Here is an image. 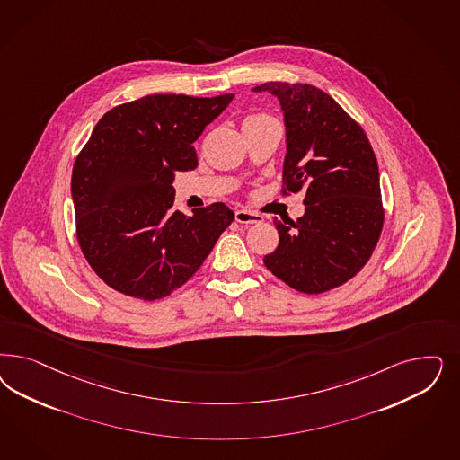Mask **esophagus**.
Here are the masks:
<instances>
[{
  "mask_svg": "<svg viewBox=\"0 0 460 460\" xmlns=\"http://www.w3.org/2000/svg\"><path fill=\"white\" fill-rule=\"evenodd\" d=\"M235 220L238 223H243V225H252V223L262 222V217L253 213V211H249V209H237L235 211Z\"/></svg>",
  "mask_w": 460,
  "mask_h": 460,
  "instance_id": "34e87169",
  "label": "esophagus"
}]
</instances>
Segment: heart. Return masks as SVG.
<instances>
[{"label":"heart","instance_id":"obj_1","mask_svg":"<svg viewBox=\"0 0 460 460\" xmlns=\"http://www.w3.org/2000/svg\"><path fill=\"white\" fill-rule=\"evenodd\" d=\"M269 119H272L270 115H267V113H252V115H249L245 121H243V125H247V123H261V121H269Z\"/></svg>","mask_w":460,"mask_h":460}]
</instances>
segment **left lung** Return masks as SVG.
Wrapping results in <instances>:
<instances>
[{
    "label": "left lung",
    "mask_w": 460,
    "mask_h": 460,
    "mask_svg": "<svg viewBox=\"0 0 460 460\" xmlns=\"http://www.w3.org/2000/svg\"><path fill=\"white\" fill-rule=\"evenodd\" d=\"M253 91L278 96L284 111L281 194L305 193L301 218L274 220L279 243L264 264L299 293H325L352 279L381 237L377 159L362 127L325 91L282 81Z\"/></svg>",
    "instance_id": "1"
}]
</instances>
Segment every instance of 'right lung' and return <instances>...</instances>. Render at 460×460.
Wrapping results in <instances>:
<instances>
[{
	"mask_svg": "<svg viewBox=\"0 0 460 460\" xmlns=\"http://www.w3.org/2000/svg\"><path fill=\"white\" fill-rule=\"evenodd\" d=\"M234 94H148L106 111L73 167L75 235L91 269L127 296L155 301L205 262L234 211L174 209L172 181L198 165L193 144Z\"/></svg>",
	"mask_w": 460,
	"mask_h": 460,
	"instance_id": "add662e5",
	"label": "right lung"
}]
</instances>
